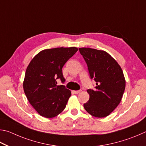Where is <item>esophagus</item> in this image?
I'll list each match as a JSON object with an SVG mask.
<instances>
[{
  "label": "esophagus",
  "instance_id": "34e87169",
  "mask_svg": "<svg viewBox=\"0 0 146 146\" xmlns=\"http://www.w3.org/2000/svg\"><path fill=\"white\" fill-rule=\"evenodd\" d=\"M80 90H73L72 91V92L74 93V94H79L80 92Z\"/></svg>",
  "mask_w": 146,
  "mask_h": 146
}]
</instances>
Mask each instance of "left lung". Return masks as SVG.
<instances>
[{"instance_id": "8db88e82", "label": "left lung", "mask_w": 146, "mask_h": 146, "mask_svg": "<svg viewBox=\"0 0 146 146\" xmlns=\"http://www.w3.org/2000/svg\"><path fill=\"white\" fill-rule=\"evenodd\" d=\"M79 50L87 64L90 78L96 82L94 90H87L90 99L84 104V108L94 117H105L121 101L126 86L123 72L105 51L86 47Z\"/></svg>"}]
</instances>
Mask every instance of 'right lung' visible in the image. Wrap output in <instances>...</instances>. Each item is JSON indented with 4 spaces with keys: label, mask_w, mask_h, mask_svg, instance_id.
Instances as JSON below:
<instances>
[{
    "label": "right lung",
    "mask_w": 146,
    "mask_h": 146,
    "mask_svg": "<svg viewBox=\"0 0 146 146\" xmlns=\"http://www.w3.org/2000/svg\"><path fill=\"white\" fill-rule=\"evenodd\" d=\"M78 48L45 49L31 61L25 72L23 87L28 101L41 116L52 118L65 108L71 92L56 80L65 81L62 68L77 52Z\"/></svg>",
    "instance_id": "obj_1"
}]
</instances>
